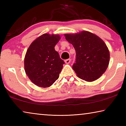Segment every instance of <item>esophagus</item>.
<instances>
[{
    "mask_svg": "<svg viewBox=\"0 0 126 126\" xmlns=\"http://www.w3.org/2000/svg\"><path fill=\"white\" fill-rule=\"evenodd\" d=\"M64 62L66 64H69L70 63V62H71V59H66V60L64 61Z\"/></svg>",
    "mask_w": 126,
    "mask_h": 126,
    "instance_id": "esophagus-1",
    "label": "esophagus"
}]
</instances>
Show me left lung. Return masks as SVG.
Wrapping results in <instances>:
<instances>
[{
    "label": "left lung",
    "instance_id": "left-lung-1",
    "mask_svg": "<svg viewBox=\"0 0 126 126\" xmlns=\"http://www.w3.org/2000/svg\"><path fill=\"white\" fill-rule=\"evenodd\" d=\"M66 40L76 50L73 69L79 78L87 82L97 80L106 72L110 62V52L101 38L88 31L65 34Z\"/></svg>",
    "mask_w": 126,
    "mask_h": 126
}]
</instances>
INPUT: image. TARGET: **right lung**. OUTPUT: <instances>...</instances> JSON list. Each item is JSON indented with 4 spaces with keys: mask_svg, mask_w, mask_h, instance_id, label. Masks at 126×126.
I'll return each instance as SVG.
<instances>
[{
    "mask_svg": "<svg viewBox=\"0 0 126 126\" xmlns=\"http://www.w3.org/2000/svg\"><path fill=\"white\" fill-rule=\"evenodd\" d=\"M60 39L59 34H43L28 49L24 58L25 72L36 86L49 87L58 79L64 64L54 49Z\"/></svg>",
    "mask_w": 126,
    "mask_h": 126,
    "instance_id": "right-lung-1",
    "label": "right lung"
}]
</instances>
